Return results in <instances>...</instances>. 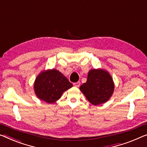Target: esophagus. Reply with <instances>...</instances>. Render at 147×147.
I'll return each instance as SVG.
<instances>
[{
	"label": "esophagus",
	"instance_id": "34e87169",
	"mask_svg": "<svg viewBox=\"0 0 147 147\" xmlns=\"http://www.w3.org/2000/svg\"><path fill=\"white\" fill-rule=\"evenodd\" d=\"M73 84H74V86H76V87H79V86H80V82H74Z\"/></svg>",
	"mask_w": 147,
	"mask_h": 147
}]
</instances>
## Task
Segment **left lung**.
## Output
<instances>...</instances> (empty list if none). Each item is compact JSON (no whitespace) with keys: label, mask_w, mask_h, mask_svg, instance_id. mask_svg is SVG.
Instances as JSON below:
<instances>
[{"label":"left lung","mask_w":147,"mask_h":147,"mask_svg":"<svg viewBox=\"0 0 147 147\" xmlns=\"http://www.w3.org/2000/svg\"><path fill=\"white\" fill-rule=\"evenodd\" d=\"M80 90L90 103L99 105L110 98L114 90V84L108 72L102 69H92L89 71L86 82L81 85Z\"/></svg>","instance_id":"8db88e82"}]
</instances>
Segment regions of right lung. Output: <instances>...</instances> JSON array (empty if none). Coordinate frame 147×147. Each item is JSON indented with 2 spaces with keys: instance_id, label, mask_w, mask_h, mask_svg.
<instances>
[{
  "instance_id": "obj_1",
  "label": "right lung",
  "mask_w": 147,
  "mask_h": 147,
  "mask_svg": "<svg viewBox=\"0 0 147 147\" xmlns=\"http://www.w3.org/2000/svg\"><path fill=\"white\" fill-rule=\"evenodd\" d=\"M73 86L69 80L55 69L43 71L37 76L34 90L41 100L53 104L61 97L65 90Z\"/></svg>"
}]
</instances>
